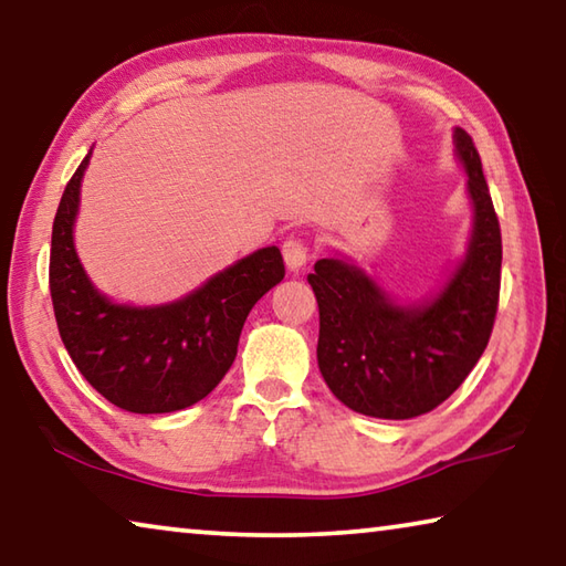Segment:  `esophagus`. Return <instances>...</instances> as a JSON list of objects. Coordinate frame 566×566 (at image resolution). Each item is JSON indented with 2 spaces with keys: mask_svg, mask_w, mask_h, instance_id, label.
<instances>
[{
  "mask_svg": "<svg viewBox=\"0 0 566 566\" xmlns=\"http://www.w3.org/2000/svg\"><path fill=\"white\" fill-rule=\"evenodd\" d=\"M310 252H312L310 242H306V239L300 237V234L286 237L284 244H282L284 262H286V266H290V270H302L306 260H310Z\"/></svg>",
  "mask_w": 566,
  "mask_h": 566,
  "instance_id": "34e87169",
  "label": "esophagus"
}]
</instances>
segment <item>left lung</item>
<instances>
[{
    "label": "left lung",
    "mask_w": 566,
    "mask_h": 566,
    "mask_svg": "<svg viewBox=\"0 0 566 566\" xmlns=\"http://www.w3.org/2000/svg\"><path fill=\"white\" fill-rule=\"evenodd\" d=\"M454 142L469 177L474 232L467 260L432 302L399 306L342 260H319L306 276L319 304V371L332 395L359 415L411 419L437 409L492 337L502 229L472 137L457 127Z\"/></svg>",
    "instance_id": "obj_1"
}]
</instances>
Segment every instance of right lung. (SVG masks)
I'll return each instance as SVG.
<instances>
[{
    "mask_svg": "<svg viewBox=\"0 0 566 566\" xmlns=\"http://www.w3.org/2000/svg\"><path fill=\"white\" fill-rule=\"evenodd\" d=\"M87 161L90 155L66 181L52 227L50 292L64 347L82 377L124 411L165 415L197 405L232 367L249 310L284 280L282 252L256 249L175 304H114L94 290L74 252Z\"/></svg>",
    "mask_w": 566,
    "mask_h": 566,
    "instance_id": "add662e5",
    "label": "right lung"
}]
</instances>
